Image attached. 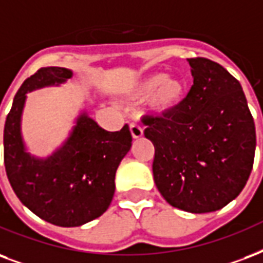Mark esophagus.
I'll list each match as a JSON object with an SVG mask.
<instances>
[{"mask_svg":"<svg viewBox=\"0 0 263 263\" xmlns=\"http://www.w3.org/2000/svg\"><path fill=\"white\" fill-rule=\"evenodd\" d=\"M129 131H131V135L134 139H139V138L143 136V129H142V127H140L139 124H129Z\"/></svg>","mask_w":263,"mask_h":263,"instance_id":"obj_1","label":"esophagus"}]
</instances>
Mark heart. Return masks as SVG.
<instances>
[{
	"instance_id": "obj_1",
	"label": "heart",
	"mask_w": 263,
	"mask_h": 263,
	"mask_svg": "<svg viewBox=\"0 0 263 263\" xmlns=\"http://www.w3.org/2000/svg\"><path fill=\"white\" fill-rule=\"evenodd\" d=\"M187 93L186 80L170 77L164 71L147 74L132 88L131 96L138 102L150 100L152 109L158 114L171 113L179 107Z\"/></svg>"
}]
</instances>
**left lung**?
<instances>
[{
	"label": "left lung",
	"mask_w": 263,
	"mask_h": 263,
	"mask_svg": "<svg viewBox=\"0 0 263 263\" xmlns=\"http://www.w3.org/2000/svg\"><path fill=\"white\" fill-rule=\"evenodd\" d=\"M193 85L179 107L143 117L154 145L153 176L168 204L193 214L218 211L251 174L255 124L243 88L222 66L187 59Z\"/></svg>",
	"instance_id": "8db88e82"
}]
</instances>
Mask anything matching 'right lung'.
I'll use <instances>...</instances> for the list:
<instances>
[{
	"label": "right lung",
	"mask_w": 263,
	"mask_h": 263,
	"mask_svg": "<svg viewBox=\"0 0 263 263\" xmlns=\"http://www.w3.org/2000/svg\"><path fill=\"white\" fill-rule=\"evenodd\" d=\"M71 77L73 71L65 67H41L19 88L4 128V163L12 189L30 211L63 228L84 225L109 208L116 171L132 145L127 124L109 132L83 110L51 156L30 153L22 135L26 93L59 87Z\"/></svg>",
	"instance_id": "add662e5"
}]
</instances>
